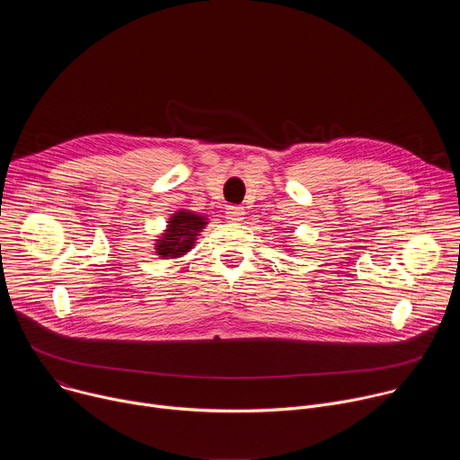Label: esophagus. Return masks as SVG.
<instances>
[{
  "mask_svg": "<svg viewBox=\"0 0 460 460\" xmlns=\"http://www.w3.org/2000/svg\"><path fill=\"white\" fill-rule=\"evenodd\" d=\"M245 215V209L242 206H227L226 209V218L231 222H240Z\"/></svg>",
  "mask_w": 460,
  "mask_h": 460,
  "instance_id": "34e87169",
  "label": "esophagus"
}]
</instances>
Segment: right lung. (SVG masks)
<instances>
[{"mask_svg": "<svg viewBox=\"0 0 460 460\" xmlns=\"http://www.w3.org/2000/svg\"><path fill=\"white\" fill-rule=\"evenodd\" d=\"M206 218L194 215L190 211H180L169 220V229L164 233L162 240L156 243V251L162 256H171L176 258L183 252H187L196 240V234H199L204 226Z\"/></svg>", "mask_w": 460, "mask_h": 460, "instance_id": "add662e5", "label": "right lung"}]
</instances>
